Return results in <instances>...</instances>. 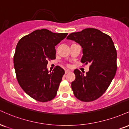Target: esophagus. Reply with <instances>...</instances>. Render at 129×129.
Instances as JSON below:
<instances>
[{
    "instance_id": "34e87169",
    "label": "esophagus",
    "mask_w": 129,
    "mask_h": 129,
    "mask_svg": "<svg viewBox=\"0 0 129 129\" xmlns=\"http://www.w3.org/2000/svg\"><path fill=\"white\" fill-rule=\"evenodd\" d=\"M70 72V70H65V73L66 74L69 73Z\"/></svg>"
}]
</instances>
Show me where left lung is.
Wrapping results in <instances>:
<instances>
[{"instance_id": "obj_1", "label": "left lung", "mask_w": 129, "mask_h": 129, "mask_svg": "<svg viewBox=\"0 0 129 129\" xmlns=\"http://www.w3.org/2000/svg\"><path fill=\"white\" fill-rule=\"evenodd\" d=\"M67 39L82 47L81 62L91 63L86 75L74 70L76 79L71 82L74 95L85 102L99 99L109 87L117 71V54L114 42L109 35L94 28L71 33Z\"/></svg>"}]
</instances>
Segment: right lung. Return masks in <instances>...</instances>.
Masks as SVG:
<instances>
[{"instance_id": "1", "label": "right lung", "mask_w": 129, "mask_h": 129, "mask_svg": "<svg viewBox=\"0 0 129 129\" xmlns=\"http://www.w3.org/2000/svg\"><path fill=\"white\" fill-rule=\"evenodd\" d=\"M67 33L36 30L19 40L14 56V66L20 86L27 95L40 102L55 97L65 71L56 66L48 71V60L56 58L55 46Z\"/></svg>"}]
</instances>
